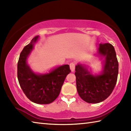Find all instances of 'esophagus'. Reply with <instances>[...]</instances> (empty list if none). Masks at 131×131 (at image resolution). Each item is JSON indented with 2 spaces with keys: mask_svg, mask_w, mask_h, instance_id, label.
I'll return each instance as SVG.
<instances>
[{
  "mask_svg": "<svg viewBox=\"0 0 131 131\" xmlns=\"http://www.w3.org/2000/svg\"><path fill=\"white\" fill-rule=\"evenodd\" d=\"M75 63L73 62H71L70 64V68L71 71L74 72L75 71Z\"/></svg>",
  "mask_w": 131,
  "mask_h": 131,
  "instance_id": "esophagus-1",
  "label": "esophagus"
}]
</instances>
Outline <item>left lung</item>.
<instances>
[{
    "label": "left lung",
    "mask_w": 131,
    "mask_h": 131,
    "mask_svg": "<svg viewBox=\"0 0 131 131\" xmlns=\"http://www.w3.org/2000/svg\"><path fill=\"white\" fill-rule=\"evenodd\" d=\"M97 53L103 61V70L93 75L88 66L78 63L75 66L78 93L84 101L97 104L106 99L114 88L118 75V62L114 47L110 43L100 44Z\"/></svg>",
    "instance_id": "obj_1"
}]
</instances>
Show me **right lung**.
<instances>
[{
	"mask_svg": "<svg viewBox=\"0 0 131 131\" xmlns=\"http://www.w3.org/2000/svg\"><path fill=\"white\" fill-rule=\"evenodd\" d=\"M38 39L39 36H36L21 52L17 63V78L21 89L30 101L38 104H48L57 98L64 80L71 70L69 65H64L48 73H35L27 60Z\"/></svg>",
	"mask_w": 131,
	"mask_h": 131,
	"instance_id": "right-lung-1",
	"label": "right lung"
}]
</instances>
